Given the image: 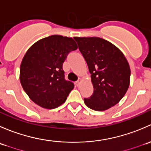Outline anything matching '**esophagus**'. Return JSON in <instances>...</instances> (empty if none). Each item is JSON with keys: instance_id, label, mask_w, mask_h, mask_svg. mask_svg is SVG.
Returning <instances> with one entry per match:
<instances>
[{"instance_id": "34e87169", "label": "esophagus", "mask_w": 151, "mask_h": 151, "mask_svg": "<svg viewBox=\"0 0 151 151\" xmlns=\"http://www.w3.org/2000/svg\"><path fill=\"white\" fill-rule=\"evenodd\" d=\"M80 83H81V79L80 78H79V80H77V82H76V84H77V86H80Z\"/></svg>"}]
</instances>
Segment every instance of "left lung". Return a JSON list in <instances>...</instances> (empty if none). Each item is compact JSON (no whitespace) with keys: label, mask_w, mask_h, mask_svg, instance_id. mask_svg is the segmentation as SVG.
<instances>
[{"label":"left lung","mask_w":151,"mask_h":151,"mask_svg":"<svg viewBox=\"0 0 151 151\" xmlns=\"http://www.w3.org/2000/svg\"><path fill=\"white\" fill-rule=\"evenodd\" d=\"M91 74L93 93L84 99L87 106L104 111L118 104L130 83L131 70L122 52L99 37H74Z\"/></svg>","instance_id":"8db88e82"}]
</instances>
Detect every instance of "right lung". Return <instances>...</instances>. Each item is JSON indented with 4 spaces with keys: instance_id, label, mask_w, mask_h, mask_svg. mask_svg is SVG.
I'll return each instance as SVG.
<instances>
[{
    "instance_id": "1",
    "label": "right lung",
    "mask_w": 151,
    "mask_h": 151,
    "mask_svg": "<svg viewBox=\"0 0 151 151\" xmlns=\"http://www.w3.org/2000/svg\"><path fill=\"white\" fill-rule=\"evenodd\" d=\"M77 49L72 38L59 35L40 39L28 49L20 65L19 80L33 102L51 109L66 101L74 85L65 80L63 63Z\"/></svg>"
}]
</instances>
